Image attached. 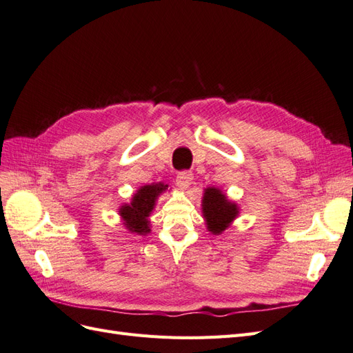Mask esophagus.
I'll return each mask as SVG.
<instances>
[{"instance_id": "esophagus-1", "label": "esophagus", "mask_w": 353, "mask_h": 353, "mask_svg": "<svg viewBox=\"0 0 353 353\" xmlns=\"http://www.w3.org/2000/svg\"><path fill=\"white\" fill-rule=\"evenodd\" d=\"M193 172L191 170H183V172H179L176 176V185L179 190H187L191 184V181H193Z\"/></svg>"}]
</instances>
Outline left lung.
Listing matches in <instances>:
<instances>
[{"label": "left lung", "instance_id": "1", "mask_svg": "<svg viewBox=\"0 0 353 353\" xmlns=\"http://www.w3.org/2000/svg\"><path fill=\"white\" fill-rule=\"evenodd\" d=\"M201 210L208 230L215 236H219L222 231H225L231 225V222L239 216V206L228 200V197L216 187H209L205 190Z\"/></svg>", "mask_w": 353, "mask_h": 353}]
</instances>
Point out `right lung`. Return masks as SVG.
Wrapping results in <instances>:
<instances>
[{"instance_id": "add662e5", "label": "right lung", "mask_w": 353, "mask_h": 353, "mask_svg": "<svg viewBox=\"0 0 353 353\" xmlns=\"http://www.w3.org/2000/svg\"><path fill=\"white\" fill-rule=\"evenodd\" d=\"M166 190L168 185L162 183L143 185L132 196L131 203H126L119 208V215L128 231L140 234V236H145L152 231L148 216L156 206L157 197L165 193Z\"/></svg>"}]
</instances>
